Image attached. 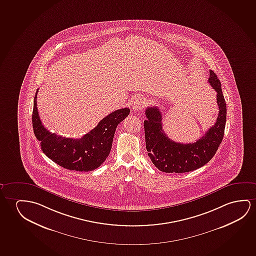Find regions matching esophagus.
<instances>
[{"mask_svg": "<svg viewBox=\"0 0 256 256\" xmlns=\"http://www.w3.org/2000/svg\"><path fill=\"white\" fill-rule=\"evenodd\" d=\"M145 104H146V100L142 96H139L138 98L134 100L132 110L134 112L141 111L142 109L144 108Z\"/></svg>", "mask_w": 256, "mask_h": 256, "instance_id": "obj_1", "label": "esophagus"}]
</instances>
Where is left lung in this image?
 <instances>
[{
    "mask_svg": "<svg viewBox=\"0 0 256 256\" xmlns=\"http://www.w3.org/2000/svg\"><path fill=\"white\" fill-rule=\"evenodd\" d=\"M208 84L216 92L219 112L215 125L202 138L192 144L170 140L162 128V114L156 106L147 108L144 120L145 142L148 156L164 172L182 174L196 170L212 160L222 142L226 122V103L221 82L214 71L210 70Z\"/></svg>",
    "mask_w": 256,
    "mask_h": 256,
    "instance_id": "left-lung-1",
    "label": "left lung"
}]
</instances>
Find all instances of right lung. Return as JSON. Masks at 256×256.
<instances>
[{
    "instance_id": "1",
    "label": "right lung",
    "mask_w": 256,
    "mask_h": 256,
    "mask_svg": "<svg viewBox=\"0 0 256 256\" xmlns=\"http://www.w3.org/2000/svg\"><path fill=\"white\" fill-rule=\"evenodd\" d=\"M38 90L34 96L32 126L46 156L68 170L89 172L100 167L110 153L116 128L130 114V108L112 112L80 139L62 138L51 133L41 122L37 108Z\"/></svg>"
}]
</instances>
